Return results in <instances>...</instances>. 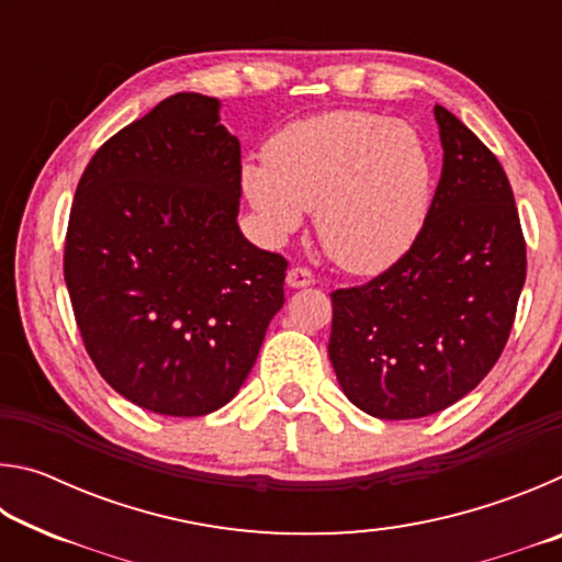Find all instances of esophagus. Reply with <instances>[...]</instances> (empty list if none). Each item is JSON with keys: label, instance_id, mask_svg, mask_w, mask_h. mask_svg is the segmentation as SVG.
I'll return each mask as SVG.
<instances>
[{"label": "esophagus", "instance_id": "1", "mask_svg": "<svg viewBox=\"0 0 562 562\" xmlns=\"http://www.w3.org/2000/svg\"><path fill=\"white\" fill-rule=\"evenodd\" d=\"M315 284V274H312L307 268H292L288 272V288L300 290V288H310Z\"/></svg>", "mask_w": 562, "mask_h": 562}]
</instances>
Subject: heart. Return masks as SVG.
Returning a JSON list of instances; mask_svg holds the SVG:
<instances>
[{"label":"heart","instance_id":"obj_1","mask_svg":"<svg viewBox=\"0 0 562 562\" xmlns=\"http://www.w3.org/2000/svg\"><path fill=\"white\" fill-rule=\"evenodd\" d=\"M265 164L243 166V193L272 240L315 207L325 252L349 272L404 258L431 205V160L406 123L369 111H325L274 133Z\"/></svg>","mask_w":562,"mask_h":562}]
</instances>
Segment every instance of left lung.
<instances>
[{"instance_id":"8db88e82","label":"left lung","mask_w":562,"mask_h":562,"mask_svg":"<svg viewBox=\"0 0 562 562\" xmlns=\"http://www.w3.org/2000/svg\"><path fill=\"white\" fill-rule=\"evenodd\" d=\"M439 186L402 260L331 292L329 359L341 392L389 422L443 412L496 364L526 282V240L498 158L443 106Z\"/></svg>"}]
</instances>
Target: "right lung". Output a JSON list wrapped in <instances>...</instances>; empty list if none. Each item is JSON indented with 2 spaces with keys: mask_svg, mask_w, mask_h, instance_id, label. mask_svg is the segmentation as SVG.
Wrapping results in <instances>:
<instances>
[{
  "mask_svg": "<svg viewBox=\"0 0 562 562\" xmlns=\"http://www.w3.org/2000/svg\"><path fill=\"white\" fill-rule=\"evenodd\" d=\"M240 140L176 93L121 128L76 188L64 280L99 374L140 408L205 416L250 374L288 260L247 243Z\"/></svg>",
  "mask_w": 562,
  "mask_h": 562,
  "instance_id": "add662e5",
  "label": "right lung"
}]
</instances>
